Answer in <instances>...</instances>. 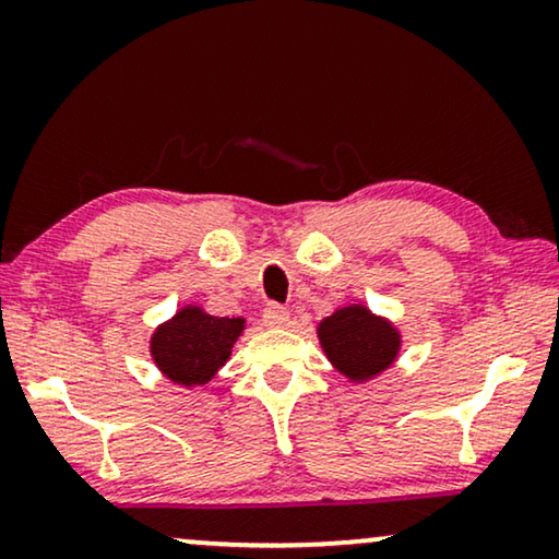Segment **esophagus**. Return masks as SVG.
<instances>
[{
    "instance_id": "1",
    "label": "esophagus",
    "mask_w": 559,
    "mask_h": 559,
    "mask_svg": "<svg viewBox=\"0 0 559 559\" xmlns=\"http://www.w3.org/2000/svg\"><path fill=\"white\" fill-rule=\"evenodd\" d=\"M262 318L270 328H280L289 320V312H287V308H282V305H277V302H266Z\"/></svg>"
}]
</instances>
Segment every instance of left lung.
<instances>
[{"label":"left lung","instance_id":"8db88e82","mask_svg":"<svg viewBox=\"0 0 559 559\" xmlns=\"http://www.w3.org/2000/svg\"><path fill=\"white\" fill-rule=\"evenodd\" d=\"M325 354L350 379H369L394 361L400 338L386 320L366 308H346L318 328Z\"/></svg>","mask_w":559,"mask_h":559}]
</instances>
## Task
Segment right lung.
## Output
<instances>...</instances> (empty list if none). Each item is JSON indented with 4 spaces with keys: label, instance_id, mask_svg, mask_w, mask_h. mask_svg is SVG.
I'll list each match as a JSON object with an SVG mask.
<instances>
[{
    "label": "right lung",
    "instance_id": "right-lung-1",
    "mask_svg": "<svg viewBox=\"0 0 559 559\" xmlns=\"http://www.w3.org/2000/svg\"><path fill=\"white\" fill-rule=\"evenodd\" d=\"M241 328L239 318H213L186 308L152 335V356L175 384H205L226 364Z\"/></svg>",
    "mask_w": 559,
    "mask_h": 559
}]
</instances>
